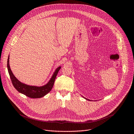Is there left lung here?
Masks as SVG:
<instances>
[{
  "label": "left lung",
  "mask_w": 134,
  "mask_h": 134,
  "mask_svg": "<svg viewBox=\"0 0 134 134\" xmlns=\"http://www.w3.org/2000/svg\"><path fill=\"white\" fill-rule=\"evenodd\" d=\"M83 98H84V97H83ZM85 99H86V100H88V101H90V100H88V99H86V98H85Z\"/></svg>",
  "instance_id": "8db88e82"
}]
</instances>
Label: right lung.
I'll use <instances>...</instances> for the list:
<instances>
[{"instance_id": "add662e5", "label": "right lung", "mask_w": 134, "mask_h": 134, "mask_svg": "<svg viewBox=\"0 0 134 134\" xmlns=\"http://www.w3.org/2000/svg\"><path fill=\"white\" fill-rule=\"evenodd\" d=\"M9 59V55H8L7 60V68L14 87L20 93L25 95L26 96L28 97L29 98L33 99L42 98L45 96L46 94L51 91L53 86L56 76L57 74H58L59 70L61 68V67H58L55 69L51 78L46 85L42 86H30L21 82L15 77V76L14 75L10 69Z\"/></svg>"}]
</instances>
